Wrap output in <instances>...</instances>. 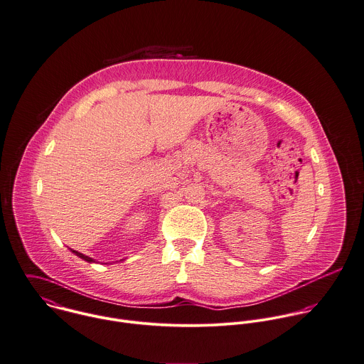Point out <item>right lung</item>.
Returning a JSON list of instances; mask_svg holds the SVG:
<instances>
[{"label": "right lung", "instance_id": "obj_1", "mask_svg": "<svg viewBox=\"0 0 364 364\" xmlns=\"http://www.w3.org/2000/svg\"><path fill=\"white\" fill-rule=\"evenodd\" d=\"M75 255H77L79 258H82V259H85V261H87V262H95L92 258H89V257H86V255H83V254H80V252H77V251H73V250H70Z\"/></svg>", "mask_w": 364, "mask_h": 364}]
</instances>
